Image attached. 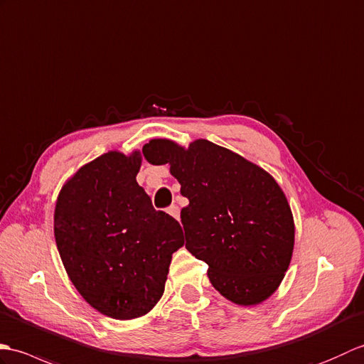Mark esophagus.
I'll use <instances>...</instances> for the list:
<instances>
[{
	"mask_svg": "<svg viewBox=\"0 0 364 364\" xmlns=\"http://www.w3.org/2000/svg\"><path fill=\"white\" fill-rule=\"evenodd\" d=\"M168 213L171 215L173 218H176V220H179V216H181V210H179V207H177L176 204H173L171 207H168Z\"/></svg>",
	"mask_w": 364,
	"mask_h": 364,
	"instance_id": "34e87169",
	"label": "esophagus"
}]
</instances>
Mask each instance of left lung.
Returning a JSON list of instances; mask_svg holds the SVG:
<instances>
[{"label":"left lung","mask_w":364,"mask_h":364,"mask_svg":"<svg viewBox=\"0 0 364 364\" xmlns=\"http://www.w3.org/2000/svg\"><path fill=\"white\" fill-rule=\"evenodd\" d=\"M152 165H169L190 204L182 208L185 247L208 264L216 291L237 305H258L279 288L291 262L294 220L276 179L228 148L199 139L183 148L154 139Z\"/></svg>","instance_id":"left-lung-1"}]
</instances>
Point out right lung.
Instances as JSON below:
<instances>
[{"instance_id": "obj_1", "label": "right lung", "mask_w": 364, "mask_h": 364, "mask_svg": "<svg viewBox=\"0 0 364 364\" xmlns=\"http://www.w3.org/2000/svg\"><path fill=\"white\" fill-rule=\"evenodd\" d=\"M141 152L109 151L63 183L54 208V238L71 284L95 310L135 319L165 291L181 224L157 212L139 183Z\"/></svg>"}]
</instances>
